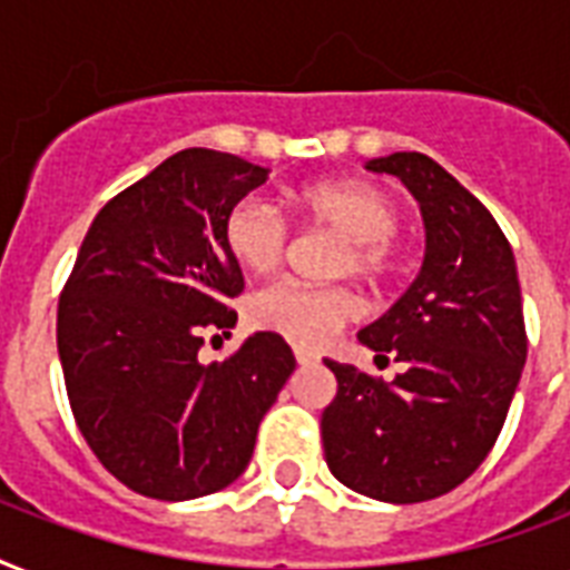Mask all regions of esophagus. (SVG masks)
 <instances>
[{"instance_id": "obj_1", "label": "esophagus", "mask_w": 570, "mask_h": 570, "mask_svg": "<svg viewBox=\"0 0 570 570\" xmlns=\"http://www.w3.org/2000/svg\"><path fill=\"white\" fill-rule=\"evenodd\" d=\"M293 352H295V361H298V364H302V366H307V364H316V361H320V355H316V352H311V348H304V346H295Z\"/></svg>"}]
</instances>
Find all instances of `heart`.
<instances>
[{"label": "heart", "instance_id": "b5f03b06", "mask_svg": "<svg viewBox=\"0 0 570 570\" xmlns=\"http://www.w3.org/2000/svg\"><path fill=\"white\" fill-rule=\"evenodd\" d=\"M289 206L313 227L346 239L340 272L379 284L390 275L402 227V206L384 186L370 180H322L289 191ZM224 250L250 275H266L281 263L286 224L257 200H239L222 224ZM357 316V298L343 286H307L295 281L266 286L250 298V322L263 331L284 334L302 346H325Z\"/></svg>", "mask_w": 570, "mask_h": 570}]
</instances>
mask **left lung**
<instances>
[{
	"instance_id": "1",
	"label": "left lung",
	"mask_w": 570,
	"mask_h": 570,
	"mask_svg": "<svg viewBox=\"0 0 570 570\" xmlns=\"http://www.w3.org/2000/svg\"><path fill=\"white\" fill-rule=\"evenodd\" d=\"M414 191L425 259L407 293L357 340L405 366L393 381L325 361L337 396L322 411L331 473L384 503H423L461 485L503 429L527 364L512 245L479 197L425 154L366 165Z\"/></svg>"
}]
</instances>
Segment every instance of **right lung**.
I'll return each instance as SVG.
<instances>
[{
  "label": "right lung",
  "mask_w": 570,
  "mask_h": 570,
  "mask_svg": "<svg viewBox=\"0 0 570 570\" xmlns=\"http://www.w3.org/2000/svg\"><path fill=\"white\" fill-rule=\"evenodd\" d=\"M268 168L189 147L102 206L58 298V357L76 425L111 476L154 500H195L242 476L259 420L295 370L259 331L200 364L206 331L245 289L224 215Z\"/></svg>",
  "instance_id": "add662e5"
}]
</instances>
